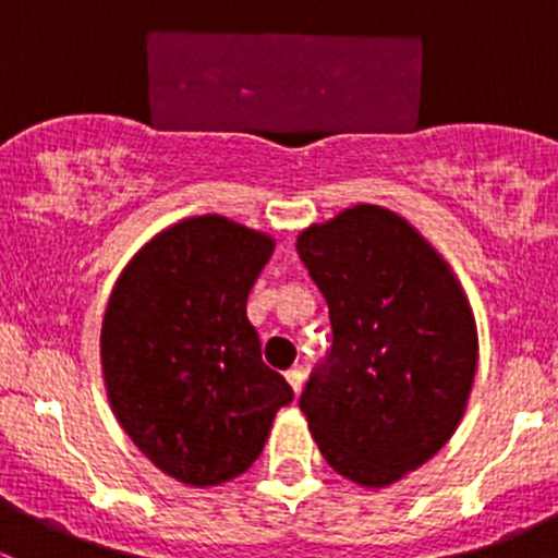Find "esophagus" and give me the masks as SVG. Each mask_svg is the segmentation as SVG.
I'll list each match as a JSON object with an SVG mask.
<instances>
[{"label": "esophagus", "mask_w": 558, "mask_h": 558, "mask_svg": "<svg viewBox=\"0 0 558 558\" xmlns=\"http://www.w3.org/2000/svg\"><path fill=\"white\" fill-rule=\"evenodd\" d=\"M286 380H289L291 391L300 393L302 391V384H305V375H302L300 369H289V373H286Z\"/></svg>", "instance_id": "34e87169"}]
</instances>
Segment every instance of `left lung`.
I'll return each mask as SVG.
<instances>
[{"label": "left lung", "instance_id": "left-lung-1", "mask_svg": "<svg viewBox=\"0 0 558 558\" xmlns=\"http://www.w3.org/2000/svg\"><path fill=\"white\" fill-rule=\"evenodd\" d=\"M329 302L335 345L300 397L337 475L386 488L418 470L464 418L477 326L451 264L408 218L353 205L296 238Z\"/></svg>", "mask_w": 558, "mask_h": 558}]
</instances>
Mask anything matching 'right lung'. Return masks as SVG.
I'll return each mask as SVG.
<instances>
[{
  "label": "right lung",
  "instance_id": "right-lung-1",
  "mask_svg": "<svg viewBox=\"0 0 558 558\" xmlns=\"http://www.w3.org/2000/svg\"><path fill=\"white\" fill-rule=\"evenodd\" d=\"M275 238L218 213L156 232L118 275L99 356L112 415L191 488L243 475L294 391L262 362L245 302Z\"/></svg>",
  "mask_w": 558,
  "mask_h": 558
}]
</instances>
